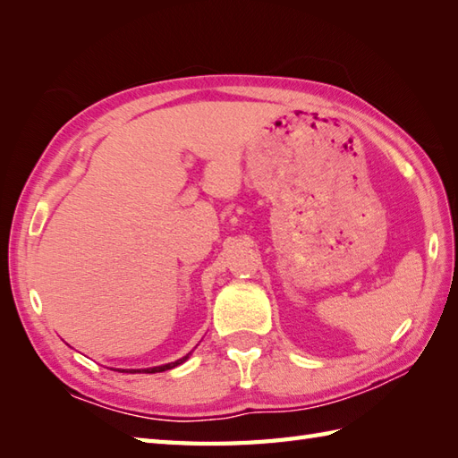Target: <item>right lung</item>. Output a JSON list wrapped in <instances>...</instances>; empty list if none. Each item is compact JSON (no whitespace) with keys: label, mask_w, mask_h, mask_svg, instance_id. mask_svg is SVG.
Wrapping results in <instances>:
<instances>
[{"label":"right lung","mask_w":458,"mask_h":458,"mask_svg":"<svg viewBox=\"0 0 458 458\" xmlns=\"http://www.w3.org/2000/svg\"><path fill=\"white\" fill-rule=\"evenodd\" d=\"M188 357H190V354H186V357H182V359H178V360H174V362L162 364V367H152V369H143V370H123V372H131V374H135V372H145V374L165 372V370H170V369H174V367H178V364H182V362H184V360H188Z\"/></svg>","instance_id":"1"}]
</instances>
